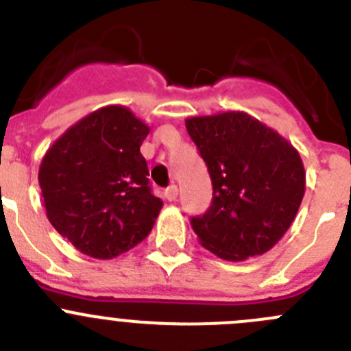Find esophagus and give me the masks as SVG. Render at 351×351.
<instances>
[{"instance_id": "34e87169", "label": "esophagus", "mask_w": 351, "mask_h": 351, "mask_svg": "<svg viewBox=\"0 0 351 351\" xmlns=\"http://www.w3.org/2000/svg\"><path fill=\"white\" fill-rule=\"evenodd\" d=\"M165 197L169 200V202L176 200V197H178V186H176V185L168 186V189L165 190Z\"/></svg>"}]
</instances>
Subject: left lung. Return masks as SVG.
<instances>
[{
  "label": "left lung",
  "mask_w": 351,
  "mask_h": 351,
  "mask_svg": "<svg viewBox=\"0 0 351 351\" xmlns=\"http://www.w3.org/2000/svg\"><path fill=\"white\" fill-rule=\"evenodd\" d=\"M213 180V204L192 228L224 261L266 254L293 223L305 193V168L283 135L243 111L185 120Z\"/></svg>",
  "instance_id": "8db88e82"
}]
</instances>
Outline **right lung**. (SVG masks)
I'll return each instance as SVG.
<instances>
[{
	"instance_id": "1",
	"label": "right lung",
	"mask_w": 351,
	"mask_h": 351,
	"mask_svg": "<svg viewBox=\"0 0 351 351\" xmlns=\"http://www.w3.org/2000/svg\"><path fill=\"white\" fill-rule=\"evenodd\" d=\"M149 130L134 111L111 104L71 125L44 154L47 219L82 254L118 257L151 233L162 200L151 193L141 154Z\"/></svg>"
}]
</instances>
